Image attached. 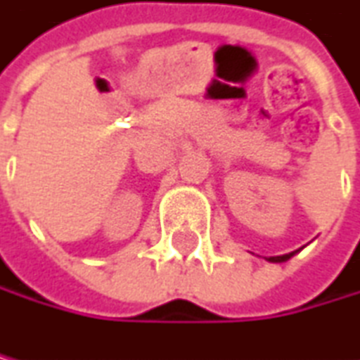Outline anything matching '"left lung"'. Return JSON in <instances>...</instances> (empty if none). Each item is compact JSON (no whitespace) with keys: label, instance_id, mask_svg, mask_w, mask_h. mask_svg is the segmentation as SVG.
I'll return each mask as SVG.
<instances>
[{"label":"left lung","instance_id":"1","mask_svg":"<svg viewBox=\"0 0 360 360\" xmlns=\"http://www.w3.org/2000/svg\"><path fill=\"white\" fill-rule=\"evenodd\" d=\"M300 249H303V247H300ZM294 254H296V252H290V254H283V256H269L267 260H269V262H283V260H290V258H292Z\"/></svg>","mask_w":360,"mask_h":360}]
</instances>
